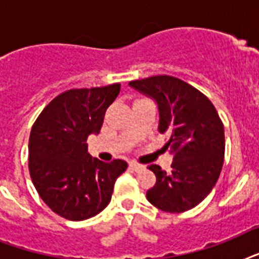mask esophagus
<instances>
[{
	"mask_svg": "<svg viewBox=\"0 0 259 259\" xmlns=\"http://www.w3.org/2000/svg\"><path fill=\"white\" fill-rule=\"evenodd\" d=\"M129 166L133 170H141V169H144V168H145V166L141 165V164H138V162H134V161H130Z\"/></svg>",
	"mask_w": 259,
	"mask_h": 259,
	"instance_id": "1",
	"label": "esophagus"
}]
</instances>
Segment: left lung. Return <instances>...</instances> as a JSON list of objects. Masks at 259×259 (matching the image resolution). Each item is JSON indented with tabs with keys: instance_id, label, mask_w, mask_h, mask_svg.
I'll return each mask as SVG.
<instances>
[{
	"instance_id": "obj_1",
	"label": "left lung",
	"mask_w": 259,
	"mask_h": 259,
	"mask_svg": "<svg viewBox=\"0 0 259 259\" xmlns=\"http://www.w3.org/2000/svg\"><path fill=\"white\" fill-rule=\"evenodd\" d=\"M130 87L158 107V132L169 133L170 170L149 165L157 180L146 199L165 212L196 207L217 184L225 160V127L208 98L181 79L157 75L133 80Z\"/></svg>"
}]
</instances>
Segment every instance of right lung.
Segmentation results:
<instances>
[{
	"mask_svg": "<svg viewBox=\"0 0 259 259\" xmlns=\"http://www.w3.org/2000/svg\"><path fill=\"white\" fill-rule=\"evenodd\" d=\"M121 84L72 89L42 110L30 130L29 173L42 201L68 221H84L107 207L114 183L127 162L99 161L87 152L90 134L101 132Z\"/></svg>",
	"mask_w": 259,
	"mask_h": 259,
	"instance_id": "right-lung-1",
	"label": "right lung"
}]
</instances>
